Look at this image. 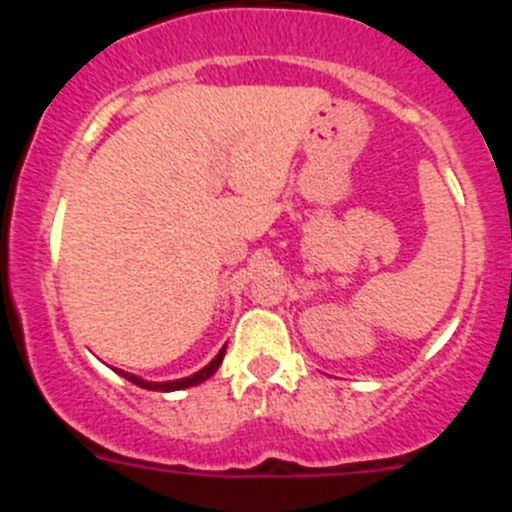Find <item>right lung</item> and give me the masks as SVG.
<instances>
[{
	"instance_id": "right-lung-1",
	"label": "right lung",
	"mask_w": 512,
	"mask_h": 512,
	"mask_svg": "<svg viewBox=\"0 0 512 512\" xmlns=\"http://www.w3.org/2000/svg\"><path fill=\"white\" fill-rule=\"evenodd\" d=\"M223 356H225V348H220V354H217L215 359L205 366V369H200V372L192 374V377L174 379V382H146V379H140V377H135V374H128V372H117V374H122V377L128 379V382L138 384V387H143V390H153V392L187 390V387H194V384H200V382H205V379H210L212 374L217 372V366L223 364Z\"/></svg>"
}]
</instances>
